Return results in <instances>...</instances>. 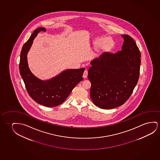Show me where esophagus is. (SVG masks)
I'll return each mask as SVG.
<instances>
[{"label": "esophagus", "mask_w": 160, "mask_h": 160, "mask_svg": "<svg viewBox=\"0 0 160 160\" xmlns=\"http://www.w3.org/2000/svg\"><path fill=\"white\" fill-rule=\"evenodd\" d=\"M88 76V71L87 70H85L84 71L83 75V77L84 78H86Z\"/></svg>", "instance_id": "1"}]
</instances>
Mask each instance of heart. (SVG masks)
Here are the masks:
<instances>
[{
	"label": "heart",
	"instance_id": "heart-1",
	"mask_svg": "<svg viewBox=\"0 0 160 160\" xmlns=\"http://www.w3.org/2000/svg\"><path fill=\"white\" fill-rule=\"evenodd\" d=\"M92 44L95 49H98L100 53H105L112 49L115 46V42L110 38H106L104 37H100L94 40Z\"/></svg>",
	"mask_w": 160,
	"mask_h": 160
}]
</instances>
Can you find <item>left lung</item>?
Returning a JSON list of instances; mask_svg holds the SVG:
<instances>
[{
  "label": "left lung",
  "mask_w": 160,
  "mask_h": 160,
  "mask_svg": "<svg viewBox=\"0 0 160 160\" xmlns=\"http://www.w3.org/2000/svg\"><path fill=\"white\" fill-rule=\"evenodd\" d=\"M122 50L116 54L106 52L91 61L88 78L91 82L90 98L96 106L112 109L129 99L139 77L140 52L135 41L121 35Z\"/></svg>",
  "instance_id": "left-lung-1"
}]
</instances>
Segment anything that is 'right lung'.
<instances>
[{"label": "right lung", "mask_w": 160, "mask_h": 160, "mask_svg": "<svg viewBox=\"0 0 160 160\" xmlns=\"http://www.w3.org/2000/svg\"><path fill=\"white\" fill-rule=\"evenodd\" d=\"M46 31L44 27L35 29L29 39L23 45L21 52L19 70L29 96L37 103L47 107H55L62 104L77 84L82 81L84 68L68 69L50 79L41 80L29 70L27 53L34 39L40 32Z\"/></svg>", "instance_id": "obj_1"}]
</instances>
